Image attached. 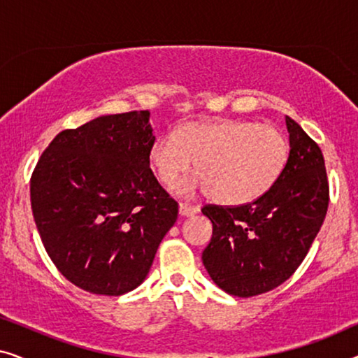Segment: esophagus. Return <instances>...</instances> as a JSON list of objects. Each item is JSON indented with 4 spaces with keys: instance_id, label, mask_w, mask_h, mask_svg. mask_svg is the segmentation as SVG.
I'll return each mask as SVG.
<instances>
[{
    "instance_id": "esophagus-1",
    "label": "esophagus",
    "mask_w": 358,
    "mask_h": 358,
    "mask_svg": "<svg viewBox=\"0 0 358 358\" xmlns=\"http://www.w3.org/2000/svg\"><path fill=\"white\" fill-rule=\"evenodd\" d=\"M200 212L199 207H195V205H187V203H180L179 205V215L180 217H194V215H197Z\"/></svg>"
}]
</instances>
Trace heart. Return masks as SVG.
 I'll list each match as a JSON object with an SVG mask.
<instances>
[{
    "instance_id": "b5f03b06",
    "label": "heart",
    "mask_w": 358,
    "mask_h": 358,
    "mask_svg": "<svg viewBox=\"0 0 358 358\" xmlns=\"http://www.w3.org/2000/svg\"><path fill=\"white\" fill-rule=\"evenodd\" d=\"M290 143L280 130L252 120L187 122L150 146V164L166 187L192 166L199 176L179 185L182 194L208 189L215 202L244 205L261 199L285 169Z\"/></svg>"
}]
</instances>
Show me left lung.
Returning a JSON list of instances; mask_svg holds the SVG:
<instances>
[{
	"instance_id": "1",
	"label": "left lung",
	"mask_w": 358,
	"mask_h": 358,
	"mask_svg": "<svg viewBox=\"0 0 358 358\" xmlns=\"http://www.w3.org/2000/svg\"><path fill=\"white\" fill-rule=\"evenodd\" d=\"M285 124L290 156L273 187L252 203L202 208L213 224L203 266L229 295H261L290 278L324 222L329 185L321 148L288 115Z\"/></svg>"
}]
</instances>
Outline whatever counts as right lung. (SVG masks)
<instances>
[{
    "label": "right lung",
    "mask_w": 358,
    "mask_h": 358,
    "mask_svg": "<svg viewBox=\"0 0 358 358\" xmlns=\"http://www.w3.org/2000/svg\"><path fill=\"white\" fill-rule=\"evenodd\" d=\"M155 140L148 110L101 115L60 131L34 169L38 234L83 290L119 296L138 287L178 220V202L150 169Z\"/></svg>",
    "instance_id": "1"
}]
</instances>
